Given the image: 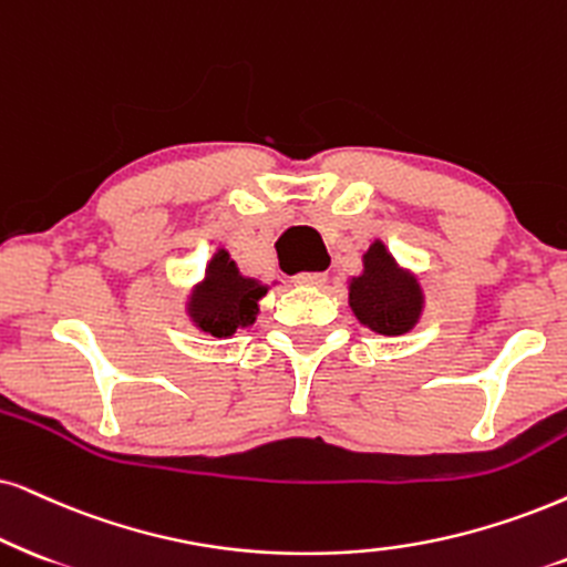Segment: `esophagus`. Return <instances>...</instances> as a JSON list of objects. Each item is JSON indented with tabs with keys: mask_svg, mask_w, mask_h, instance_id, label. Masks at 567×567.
<instances>
[{
	"mask_svg": "<svg viewBox=\"0 0 567 567\" xmlns=\"http://www.w3.org/2000/svg\"><path fill=\"white\" fill-rule=\"evenodd\" d=\"M292 279H296L298 285H313V288H317V285L327 282V275L324 271H300V275H296Z\"/></svg>",
	"mask_w": 567,
	"mask_h": 567,
	"instance_id": "1",
	"label": "esophagus"
}]
</instances>
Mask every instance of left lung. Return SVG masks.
Listing matches in <instances>:
<instances>
[{"mask_svg": "<svg viewBox=\"0 0 567 567\" xmlns=\"http://www.w3.org/2000/svg\"><path fill=\"white\" fill-rule=\"evenodd\" d=\"M348 303L355 319L371 332L395 337L419 324L424 311V292L419 279L392 259L382 240L363 254V271L348 282Z\"/></svg>", "mask_w": 567, "mask_h": 567, "instance_id": "obj_1", "label": "left lung"}]
</instances>
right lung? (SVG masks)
<instances>
[{
	"label": "right lung",
	"instance_id": "add662e5",
	"mask_svg": "<svg viewBox=\"0 0 567 567\" xmlns=\"http://www.w3.org/2000/svg\"><path fill=\"white\" fill-rule=\"evenodd\" d=\"M269 285L243 277L238 264L225 248L212 256L206 275L188 298V317L200 332L212 337H230L246 329L259 317V300Z\"/></svg>",
	"mask_w": 567,
	"mask_h": 567
}]
</instances>
